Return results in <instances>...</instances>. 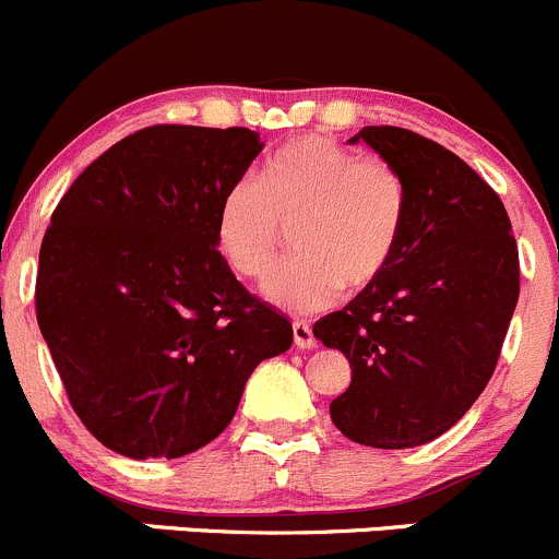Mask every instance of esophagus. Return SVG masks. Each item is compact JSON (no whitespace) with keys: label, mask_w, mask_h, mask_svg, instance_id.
<instances>
[{"label":"esophagus","mask_w":559,"mask_h":559,"mask_svg":"<svg viewBox=\"0 0 559 559\" xmlns=\"http://www.w3.org/2000/svg\"><path fill=\"white\" fill-rule=\"evenodd\" d=\"M293 342H296L298 349L318 347V338H314L312 325H309V322H293Z\"/></svg>","instance_id":"1"}]
</instances>
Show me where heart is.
Masks as SVG:
<instances>
[{
  "mask_svg": "<svg viewBox=\"0 0 559 559\" xmlns=\"http://www.w3.org/2000/svg\"><path fill=\"white\" fill-rule=\"evenodd\" d=\"M406 182L382 158H358L325 136H298L223 195L215 239L245 280L277 266L285 228L296 255L263 287L287 314L309 318L347 293L373 285L399 250L406 223Z\"/></svg>",
  "mask_w": 559,
  "mask_h": 559,
  "instance_id": "1",
  "label": "heart"
}]
</instances>
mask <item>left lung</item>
<instances>
[{"label":"left lung","instance_id":"obj_1","mask_svg":"<svg viewBox=\"0 0 559 559\" xmlns=\"http://www.w3.org/2000/svg\"><path fill=\"white\" fill-rule=\"evenodd\" d=\"M360 140L404 177V234L388 272L314 322V336L353 368L333 425L358 444L408 450L447 433L490 382L520 252L503 201L463 158L399 126H366L349 142Z\"/></svg>","mask_w":559,"mask_h":559}]
</instances>
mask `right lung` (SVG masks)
I'll return each mask as SVG.
<instances>
[{
    "mask_svg": "<svg viewBox=\"0 0 559 559\" xmlns=\"http://www.w3.org/2000/svg\"><path fill=\"white\" fill-rule=\"evenodd\" d=\"M263 142L250 129L151 126L64 193L39 247L37 322L69 404L134 460L182 457L228 428L250 373L293 325L217 252L223 195Z\"/></svg>",
    "mask_w": 559,
    "mask_h": 559,
    "instance_id": "obj_1",
    "label": "right lung"
}]
</instances>
